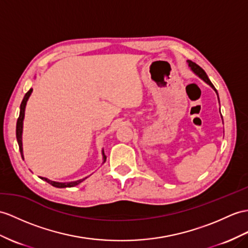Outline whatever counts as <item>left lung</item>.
<instances>
[{
	"label": "left lung",
	"instance_id": "obj_1",
	"mask_svg": "<svg viewBox=\"0 0 248 248\" xmlns=\"http://www.w3.org/2000/svg\"><path fill=\"white\" fill-rule=\"evenodd\" d=\"M187 63H188V66L190 67V69H191L192 71H194L197 76L200 77L204 82H206L209 86L213 87L215 92L217 93V95H218V92H217V89H216V88H215V86L213 85V83L210 82V80H209L208 77H207V75H206V72H205V71L200 67V66L197 65L196 63H194L192 61H189V60H188V61H187ZM218 99H219V95H218ZM219 103H220V101H219ZM220 113H221V112H220Z\"/></svg>",
	"mask_w": 248,
	"mask_h": 248
}]
</instances>
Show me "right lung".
<instances>
[{
  "label": "right lung",
  "instance_id": "1",
  "mask_svg": "<svg viewBox=\"0 0 248 248\" xmlns=\"http://www.w3.org/2000/svg\"><path fill=\"white\" fill-rule=\"evenodd\" d=\"M32 93V88H30L28 92L26 93L25 96H24V99L21 103L20 106V116L17 118V122H16V140H17V144H19V148H20V153L22 158L24 160V155H23V145H22V132H23V120H24V116H25V107H26V103L29 99L30 94ZM103 154V163L106 161V156L104 155V152H102ZM42 180L46 181L47 183H49L50 185L54 186V187H58V188H64V187H74L78 184H80L81 182H83L84 180L87 179L88 177L81 179V180H78V181H74V182H66V183H61V182H54V181H51L47 178H43V177H40Z\"/></svg>",
  "mask_w": 248,
  "mask_h": 248
}]
</instances>
